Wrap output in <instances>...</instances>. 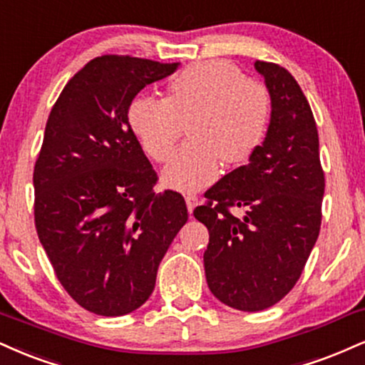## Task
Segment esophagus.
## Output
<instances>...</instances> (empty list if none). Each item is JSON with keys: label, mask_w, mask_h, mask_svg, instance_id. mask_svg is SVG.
Here are the masks:
<instances>
[{"label": "esophagus", "mask_w": 365, "mask_h": 365, "mask_svg": "<svg viewBox=\"0 0 365 365\" xmlns=\"http://www.w3.org/2000/svg\"><path fill=\"white\" fill-rule=\"evenodd\" d=\"M185 202H187V209H188V212H194V209H195V205L199 204V199H197V195L195 194H185Z\"/></svg>", "instance_id": "34e87169"}]
</instances>
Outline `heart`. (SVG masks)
I'll use <instances>...</instances> for the list:
<instances>
[{"instance_id": "obj_1", "label": "heart", "mask_w": 365, "mask_h": 365, "mask_svg": "<svg viewBox=\"0 0 365 365\" xmlns=\"http://www.w3.org/2000/svg\"><path fill=\"white\" fill-rule=\"evenodd\" d=\"M270 115L267 86L221 59L187 66L171 80L166 98L138 96L127 112L140 146L158 163L170 160L188 122L190 139L163 171L165 182L180 190L214 182L221 161L245 163L265 138Z\"/></svg>"}]
</instances>
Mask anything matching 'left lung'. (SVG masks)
Returning a JSON list of instances; mask_svg holds the SVG:
<instances>
[{
	"instance_id": "8db88e82",
	"label": "left lung",
	"mask_w": 365,
	"mask_h": 365,
	"mask_svg": "<svg viewBox=\"0 0 365 365\" xmlns=\"http://www.w3.org/2000/svg\"><path fill=\"white\" fill-rule=\"evenodd\" d=\"M255 68L272 98L267 138L194 210L209 230L210 292L250 313L274 306L299 280L318 240L324 194L318 129L301 86L282 66L257 61ZM232 207L247 210L245 217H232Z\"/></svg>"
}]
</instances>
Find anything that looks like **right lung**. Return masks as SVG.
I'll use <instances>...</instances> for the list:
<instances>
[{
  "label": "right lung",
  "mask_w": 365,
  "mask_h": 365,
  "mask_svg": "<svg viewBox=\"0 0 365 365\" xmlns=\"http://www.w3.org/2000/svg\"><path fill=\"white\" fill-rule=\"evenodd\" d=\"M177 68L95 57L47 118L34 168L35 230L56 277L90 313L122 316L143 306L188 219L182 194L153 190L158 175L127 118L134 96Z\"/></svg>",
  "instance_id": "1"
}]
</instances>
